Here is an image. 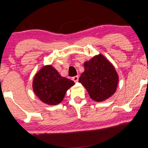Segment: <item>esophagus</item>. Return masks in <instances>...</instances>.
Wrapping results in <instances>:
<instances>
[{
	"mask_svg": "<svg viewBox=\"0 0 148 148\" xmlns=\"http://www.w3.org/2000/svg\"><path fill=\"white\" fill-rule=\"evenodd\" d=\"M79 76H74V77H72V80L75 82V83H76V82H78V81H79Z\"/></svg>",
	"mask_w": 148,
	"mask_h": 148,
	"instance_id": "1",
	"label": "esophagus"
}]
</instances>
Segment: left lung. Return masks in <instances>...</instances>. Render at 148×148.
<instances>
[{
  "label": "left lung",
  "mask_w": 148,
  "mask_h": 148,
  "mask_svg": "<svg viewBox=\"0 0 148 148\" xmlns=\"http://www.w3.org/2000/svg\"><path fill=\"white\" fill-rule=\"evenodd\" d=\"M85 70L79 78L92 100L102 102L115 93L119 76L113 65L99 54L84 63Z\"/></svg>",
  "instance_id": "8db88e82"
}]
</instances>
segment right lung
Here are the masks:
<instances>
[{"mask_svg": "<svg viewBox=\"0 0 148 148\" xmlns=\"http://www.w3.org/2000/svg\"><path fill=\"white\" fill-rule=\"evenodd\" d=\"M74 82L60 75L51 65H45L35 74L32 83L34 94L42 102L50 106L59 104Z\"/></svg>", "mask_w": 148, "mask_h": 148, "instance_id": "obj_1", "label": "right lung"}]
</instances>
